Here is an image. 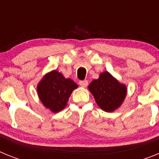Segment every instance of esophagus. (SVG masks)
<instances>
[{
	"mask_svg": "<svg viewBox=\"0 0 159 159\" xmlns=\"http://www.w3.org/2000/svg\"><path fill=\"white\" fill-rule=\"evenodd\" d=\"M79 84H80V85L81 87L86 88V87L88 86V80H81V81H80V82H79Z\"/></svg>",
	"mask_w": 159,
	"mask_h": 159,
	"instance_id": "1",
	"label": "esophagus"
}]
</instances>
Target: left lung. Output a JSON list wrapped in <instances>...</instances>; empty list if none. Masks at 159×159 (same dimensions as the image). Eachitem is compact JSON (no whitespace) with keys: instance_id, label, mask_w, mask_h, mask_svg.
I'll use <instances>...</instances> for the list:
<instances>
[{"instance_id":"8db88e82","label":"left lung","mask_w":159,"mask_h":159,"mask_svg":"<svg viewBox=\"0 0 159 159\" xmlns=\"http://www.w3.org/2000/svg\"><path fill=\"white\" fill-rule=\"evenodd\" d=\"M98 106L107 112H112L121 106L127 95V87L119 83L108 71L102 72L99 79L88 86Z\"/></svg>"}]
</instances>
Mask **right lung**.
I'll list each match as a JSON object with an SVG mask.
<instances>
[{
	"mask_svg": "<svg viewBox=\"0 0 159 159\" xmlns=\"http://www.w3.org/2000/svg\"><path fill=\"white\" fill-rule=\"evenodd\" d=\"M77 88L78 85L71 79H66L58 71L53 70L38 84L37 93L43 106L57 113L65 107L71 92Z\"/></svg>",
	"mask_w": 159,
	"mask_h": 159,
	"instance_id": "1",
	"label": "right lung"
}]
</instances>
